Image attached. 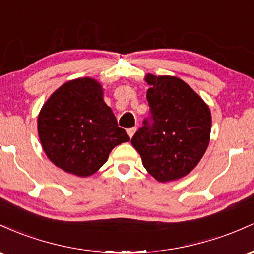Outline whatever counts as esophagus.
I'll use <instances>...</instances> for the list:
<instances>
[{
  "mask_svg": "<svg viewBox=\"0 0 254 254\" xmlns=\"http://www.w3.org/2000/svg\"><path fill=\"white\" fill-rule=\"evenodd\" d=\"M136 132V128L133 127V128H128L127 129V134L129 135V138H132L133 135H134V133Z\"/></svg>",
  "mask_w": 254,
  "mask_h": 254,
  "instance_id": "1",
  "label": "esophagus"
}]
</instances>
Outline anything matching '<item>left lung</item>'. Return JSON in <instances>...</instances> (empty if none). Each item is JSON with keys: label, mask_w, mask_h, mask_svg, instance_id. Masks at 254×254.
<instances>
[{"label": "left lung", "mask_w": 254, "mask_h": 254, "mask_svg": "<svg viewBox=\"0 0 254 254\" xmlns=\"http://www.w3.org/2000/svg\"><path fill=\"white\" fill-rule=\"evenodd\" d=\"M150 119L133 135V147L159 182L184 178L200 162L210 142L211 113L181 79L147 74Z\"/></svg>", "instance_id": "1"}]
</instances>
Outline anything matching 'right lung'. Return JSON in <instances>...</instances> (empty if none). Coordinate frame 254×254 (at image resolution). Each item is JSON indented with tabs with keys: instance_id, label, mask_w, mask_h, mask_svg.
Returning <instances> with one entry per match:
<instances>
[{
	"instance_id": "1",
	"label": "right lung",
	"mask_w": 254,
	"mask_h": 254,
	"mask_svg": "<svg viewBox=\"0 0 254 254\" xmlns=\"http://www.w3.org/2000/svg\"><path fill=\"white\" fill-rule=\"evenodd\" d=\"M38 135L43 150L56 167L73 175L95 174L109 153L129 141L92 78H78L60 86L42 107Z\"/></svg>"
}]
</instances>
